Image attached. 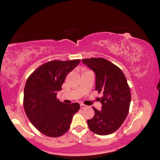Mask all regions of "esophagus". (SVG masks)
<instances>
[{
	"label": "esophagus",
	"mask_w": 160,
	"mask_h": 160,
	"mask_svg": "<svg viewBox=\"0 0 160 160\" xmlns=\"http://www.w3.org/2000/svg\"><path fill=\"white\" fill-rule=\"evenodd\" d=\"M80 107H81V108H87V105H85V104H80Z\"/></svg>",
	"instance_id": "esophagus-1"
}]
</instances>
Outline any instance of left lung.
Wrapping results in <instances>:
<instances>
[{
  "instance_id": "left-lung-1",
  "label": "left lung",
  "mask_w": 160,
  "mask_h": 160,
  "mask_svg": "<svg viewBox=\"0 0 160 160\" xmlns=\"http://www.w3.org/2000/svg\"><path fill=\"white\" fill-rule=\"evenodd\" d=\"M82 62L95 74V90L102 92L99 98L102 109L87 120L89 129L98 135H108L122 124L127 117L131 101L130 87L123 72L103 58L84 59Z\"/></svg>"
}]
</instances>
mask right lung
<instances>
[{
    "mask_svg": "<svg viewBox=\"0 0 160 160\" xmlns=\"http://www.w3.org/2000/svg\"><path fill=\"white\" fill-rule=\"evenodd\" d=\"M81 60L49 62L38 68L28 78L24 91V108L28 118L41 133L59 137L69 129L73 115L80 106L66 104L56 98L66 76Z\"/></svg>",
    "mask_w": 160,
    "mask_h": 160,
    "instance_id": "1",
    "label": "right lung"
}]
</instances>
